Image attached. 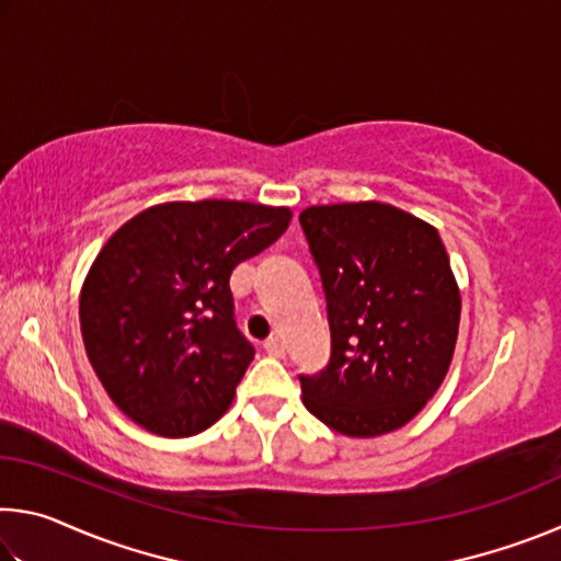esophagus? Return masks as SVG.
I'll list each match as a JSON object with an SVG mask.
<instances>
[{
	"instance_id": "1",
	"label": "esophagus",
	"mask_w": 561,
	"mask_h": 561,
	"mask_svg": "<svg viewBox=\"0 0 561 561\" xmlns=\"http://www.w3.org/2000/svg\"><path fill=\"white\" fill-rule=\"evenodd\" d=\"M264 351H267L270 356L282 358L284 354H287V346H284L282 339H270V341H264Z\"/></svg>"
}]
</instances>
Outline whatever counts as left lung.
<instances>
[{
	"label": "left lung",
	"mask_w": 561,
	"mask_h": 561,
	"mask_svg": "<svg viewBox=\"0 0 561 561\" xmlns=\"http://www.w3.org/2000/svg\"><path fill=\"white\" fill-rule=\"evenodd\" d=\"M327 294L331 358L299 376L301 401L348 438L403 428L448 374L460 289L433 225L393 205H311L299 215Z\"/></svg>",
	"instance_id": "left-lung-1"
}]
</instances>
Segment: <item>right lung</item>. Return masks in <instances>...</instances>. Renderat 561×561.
<instances>
[{
    "label": "right lung",
    "instance_id": "add662e5",
    "mask_svg": "<svg viewBox=\"0 0 561 561\" xmlns=\"http://www.w3.org/2000/svg\"><path fill=\"white\" fill-rule=\"evenodd\" d=\"M289 220V207L260 203H163L108 237L81 287V336L133 423L187 438L230 408L254 358L234 327L230 274Z\"/></svg>",
    "mask_w": 561,
    "mask_h": 561
}]
</instances>
